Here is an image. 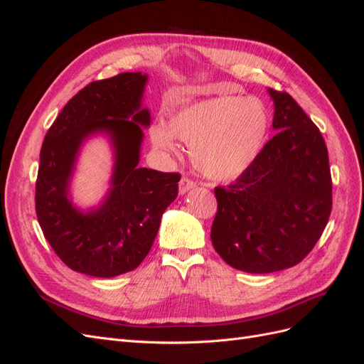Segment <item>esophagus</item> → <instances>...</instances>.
<instances>
[{"label": "esophagus", "instance_id": "1", "mask_svg": "<svg viewBox=\"0 0 364 364\" xmlns=\"http://www.w3.org/2000/svg\"><path fill=\"white\" fill-rule=\"evenodd\" d=\"M196 186V182H193L191 179L188 178H182L181 182H179V194H185L188 193L190 190H193Z\"/></svg>", "mask_w": 364, "mask_h": 364}]
</instances>
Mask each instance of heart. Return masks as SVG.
I'll list each match as a JSON object with an SVG mask.
<instances>
[{"label":"heart","instance_id":"obj_1","mask_svg":"<svg viewBox=\"0 0 364 364\" xmlns=\"http://www.w3.org/2000/svg\"><path fill=\"white\" fill-rule=\"evenodd\" d=\"M266 106L255 97L217 95L174 111L168 123L151 124V146L176 153V138L190 144L194 168L211 181L243 174L261 153L269 134Z\"/></svg>","mask_w":364,"mask_h":364}]
</instances>
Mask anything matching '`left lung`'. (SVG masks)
I'll use <instances>...</instances> for the list:
<instances>
[{
    "mask_svg": "<svg viewBox=\"0 0 364 364\" xmlns=\"http://www.w3.org/2000/svg\"><path fill=\"white\" fill-rule=\"evenodd\" d=\"M267 92L277 135L234 183L214 190V249L230 267L247 273L301 262L321 238L333 206L322 134L287 92Z\"/></svg>",
    "mask_w": 364,
    "mask_h": 364,
    "instance_id": "8db88e82",
    "label": "left lung"
}]
</instances>
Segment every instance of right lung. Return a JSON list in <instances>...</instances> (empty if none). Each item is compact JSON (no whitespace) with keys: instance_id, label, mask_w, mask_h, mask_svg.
I'll use <instances>...</instances> for the list:
<instances>
[{"instance_id":"1","label":"right lung","mask_w":364,"mask_h":364,"mask_svg":"<svg viewBox=\"0 0 364 364\" xmlns=\"http://www.w3.org/2000/svg\"><path fill=\"white\" fill-rule=\"evenodd\" d=\"M147 74L123 73L75 94L47 132L36 181V214L58 257L75 272L114 278L147 257L167 206L178 197V173L139 167L150 111L142 106ZM105 136L114 164L102 202L87 210L70 197L84 142Z\"/></svg>"}]
</instances>
